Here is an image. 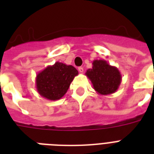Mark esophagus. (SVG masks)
<instances>
[{"instance_id":"obj_1","label":"esophagus","mask_w":154,"mask_h":154,"mask_svg":"<svg viewBox=\"0 0 154 154\" xmlns=\"http://www.w3.org/2000/svg\"><path fill=\"white\" fill-rule=\"evenodd\" d=\"M78 71H79L80 72H84V69L82 67H79L78 68Z\"/></svg>"}]
</instances>
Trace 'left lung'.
Here are the masks:
<instances>
[{
    "label": "left lung",
    "instance_id": "left-lung-1",
    "mask_svg": "<svg viewBox=\"0 0 154 154\" xmlns=\"http://www.w3.org/2000/svg\"><path fill=\"white\" fill-rule=\"evenodd\" d=\"M94 89L101 95H109L117 91L122 82V75L117 67L105 60H94L92 69L85 72Z\"/></svg>",
    "mask_w": 154,
    "mask_h": 154
}]
</instances>
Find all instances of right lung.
Listing matches in <instances>:
<instances>
[{
    "mask_svg": "<svg viewBox=\"0 0 154 154\" xmlns=\"http://www.w3.org/2000/svg\"><path fill=\"white\" fill-rule=\"evenodd\" d=\"M77 75L78 71L72 65L57 61L37 73L36 88L42 97L50 101H57L66 94Z\"/></svg>",
    "mask_w": 154,
    "mask_h": 154,
    "instance_id": "1",
    "label": "right lung"
}]
</instances>
